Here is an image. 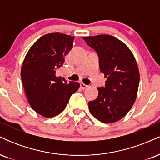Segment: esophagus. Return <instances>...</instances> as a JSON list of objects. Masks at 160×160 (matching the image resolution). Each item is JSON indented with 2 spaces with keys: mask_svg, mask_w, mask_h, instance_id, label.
Here are the masks:
<instances>
[{
  "mask_svg": "<svg viewBox=\"0 0 160 160\" xmlns=\"http://www.w3.org/2000/svg\"><path fill=\"white\" fill-rule=\"evenodd\" d=\"M88 87L87 85H86V84H84L83 82H80V88H81L82 89H85L86 88Z\"/></svg>",
  "mask_w": 160,
  "mask_h": 160,
  "instance_id": "obj_1",
  "label": "esophagus"
}]
</instances>
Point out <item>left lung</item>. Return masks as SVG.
<instances>
[{"label":"left lung","mask_w":160,"mask_h":160,"mask_svg":"<svg viewBox=\"0 0 160 160\" xmlns=\"http://www.w3.org/2000/svg\"><path fill=\"white\" fill-rule=\"evenodd\" d=\"M88 46L98 53L99 67L107 78L98 95L89 102L93 117L104 123L121 120L130 111L137 98L139 71L129 48L121 40L108 34L84 37Z\"/></svg>","instance_id":"obj_1"}]
</instances>
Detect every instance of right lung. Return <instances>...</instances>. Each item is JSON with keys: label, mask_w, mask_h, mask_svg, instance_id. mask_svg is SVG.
I'll return each mask as SVG.
<instances>
[{"label": "right lung", "mask_w": 160, "mask_h": 160, "mask_svg": "<svg viewBox=\"0 0 160 160\" xmlns=\"http://www.w3.org/2000/svg\"><path fill=\"white\" fill-rule=\"evenodd\" d=\"M74 39L58 32L45 34L32 45L23 61L21 78L28 102L44 117L62 113L80 87L78 82H62L61 77L56 76V70L63 65Z\"/></svg>", "instance_id": "1"}]
</instances>
